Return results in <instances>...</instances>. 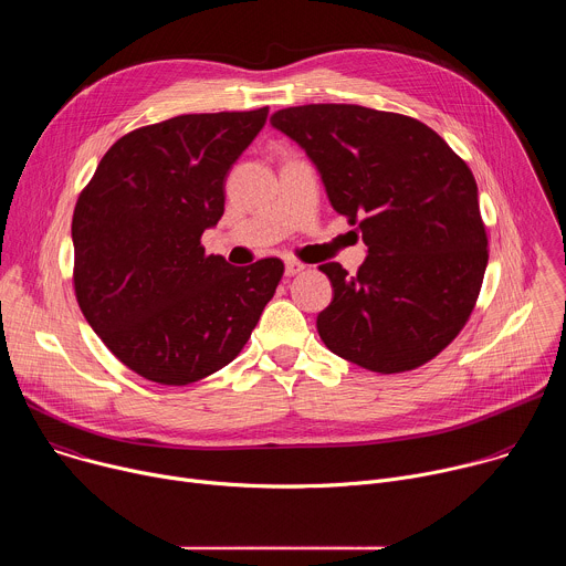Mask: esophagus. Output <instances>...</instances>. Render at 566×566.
Listing matches in <instances>:
<instances>
[{
    "mask_svg": "<svg viewBox=\"0 0 566 566\" xmlns=\"http://www.w3.org/2000/svg\"><path fill=\"white\" fill-rule=\"evenodd\" d=\"M306 266L302 264V262H297V260H289L286 262V269H284V273H286V277H293V275H297V273H302Z\"/></svg>",
    "mask_w": 566,
    "mask_h": 566,
    "instance_id": "obj_1",
    "label": "esophagus"
}]
</instances>
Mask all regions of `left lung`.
Masks as SVG:
<instances>
[{"instance_id":"obj_1","label":"left lung","mask_w":566,"mask_h":566,"mask_svg":"<svg viewBox=\"0 0 566 566\" xmlns=\"http://www.w3.org/2000/svg\"><path fill=\"white\" fill-rule=\"evenodd\" d=\"M271 125L306 151L367 247L356 275L319 266L334 286L322 343L378 374L426 365L465 327L489 264L465 160L421 120L360 105L289 107Z\"/></svg>"}]
</instances>
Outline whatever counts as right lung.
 <instances>
[{
    "label": "right lung",
    "mask_w": 566,
    "mask_h": 566,
    "mask_svg": "<svg viewBox=\"0 0 566 566\" xmlns=\"http://www.w3.org/2000/svg\"><path fill=\"white\" fill-rule=\"evenodd\" d=\"M269 107L184 114L118 138L80 192L73 289L107 349L158 385L197 382L239 356L273 297L277 258L230 266L201 234Z\"/></svg>",
    "instance_id": "right-lung-1"
}]
</instances>
